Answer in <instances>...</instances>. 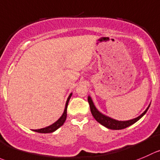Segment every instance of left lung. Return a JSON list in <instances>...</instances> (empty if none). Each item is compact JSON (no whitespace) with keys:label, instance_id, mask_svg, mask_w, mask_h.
Returning <instances> with one entry per match:
<instances>
[{"label":"left lung","instance_id":"1","mask_svg":"<svg viewBox=\"0 0 160 160\" xmlns=\"http://www.w3.org/2000/svg\"><path fill=\"white\" fill-rule=\"evenodd\" d=\"M88 103L90 105V108H91V112L92 116H94V119L98 122L99 123H101L102 125H103L105 128H108V129L111 130H122L124 129V128H128L131 125L134 124V123L139 120L146 113V112L148 111V108H149L150 105H148V108L145 109V111L142 113V115L138 116L137 118H134L133 119H130V120H127V121H119V120H116V119H112V118L108 117V116H105V115L102 114V112L98 111V110L96 108V107L94 106V103L92 102V99L90 96H88Z\"/></svg>","mask_w":160,"mask_h":160}]
</instances>
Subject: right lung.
Returning <instances> with one entry per match:
<instances>
[{"mask_svg": "<svg viewBox=\"0 0 160 160\" xmlns=\"http://www.w3.org/2000/svg\"><path fill=\"white\" fill-rule=\"evenodd\" d=\"M71 96H72V93L69 94V96L68 97L67 101H66V107H65V110H64V112L63 114L62 115L61 117L57 120L55 123H54L53 124L50 125V126L47 127V128H41V129H38V130H33V131H36V132H38V133H43V134H47V133H52L54 131H56L57 129L60 128L61 126H62L63 123H65L66 119V116H67V106H68V103H69V101L70 99Z\"/></svg>", "mask_w": 160, "mask_h": 160, "instance_id": "obj_1", "label": "right lung"}]
</instances>
